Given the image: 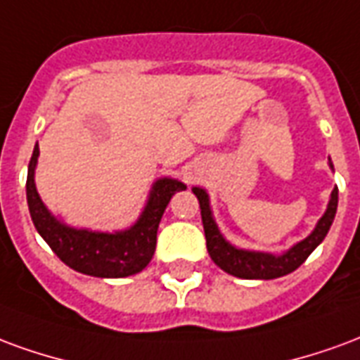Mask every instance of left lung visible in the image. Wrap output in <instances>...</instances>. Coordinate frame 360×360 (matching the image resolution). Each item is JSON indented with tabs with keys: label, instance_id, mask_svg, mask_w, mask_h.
Returning a JSON list of instances; mask_svg holds the SVG:
<instances>
[{
	"label": "left lung",
	"instance_id": "left-lung-1",
	"mask_svg": "<svg viewBox=\"0 0 360 360\" xmlns=\"http://www.w3.org/2000/svg\"><path fill=\"white\" fill-rule=\"evenodd\" d=\"M330 169H334L332 162H330ZM193 193H195L199 207H201V220H203L209 255L214 261V264L220 266L224 272L232 274V276L243 278V280H272V278L285 276V274L299 269L307 261V257L311 255L314 249L322 243V240L326 238L328 230L334 222L335 211H338V188H334L326 212L322 214V219L319 220V224L314 226L313 232L282 255H272V253H261V251L238 249L232 243H228L224 236L220 234L214 219H212L207 191L201 190V188H193Z\"/></svg>",
	"mask_w": 360,
	"mask_h": 360
}]
</instances>
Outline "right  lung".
Returning <instances> with one entry per match:
<instances>
[{"label": "right lung", "instance_id": "obj_1", "mask_svg": "<svg viewBox=\"0 0 360 360\" xmlns=\"http://www.w3.org/2000/svg\"><path fill=\"white\" fill-rule=\"evenodd\" d=\"M38 155L40 148L36 143L32 159L28 162L26 199L34 226L47 241V245L53 249L55 255L76 272L96 278H126L146 269L153 259L157 228L162 212L169 205L170 198L176 191L186 190V186L174 178H159L151 186L148 203L134 226L115 234L91 232L86 228L67 226L47 211L34 184Z\"/></svg>", "mask_w": 360, "mask_h": 360}]
</instances>
